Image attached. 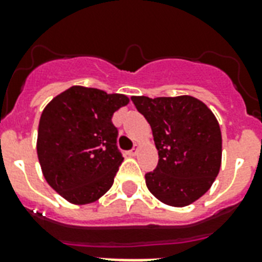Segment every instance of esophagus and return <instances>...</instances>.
<instances>
[{
  "label": "esophagus",
  "instance_id": "34e87169",
  "mask_svg": "<svg viewBox=\"0 0 262 262\" xmlns=\"http://www.w3.org/2000/svg\"><path fill=\"white\" fill-rule=\"evenodd\" d=\"M139 149H140L139 145H137V144H135V148H133L132 151L127 152V154H129V155H130V156H136V155H137V154H139Z\"/></svg>",
  "mask_w": 262,
  "mask_h": 262
}]
</instances>
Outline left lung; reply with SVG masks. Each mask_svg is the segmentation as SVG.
<instances>
[{"instance_id": "8db88e82", "label": "left lung", "mask_w": 262, "mask_h": 262, "mask_svg": "<svg viewBox=\"0 0 262 262\" xmlns=\"http://www.w3.org/2000/svg\"><path fill=\"white\" fill-rule=\"evenodd\" d=\"M151 125L159 163L145 174L148 190L163 204L186 207L211 189L222 164V132L205 103L189 95L132 96Z\"/></svg>"}]
</instances>
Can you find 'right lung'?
<instances>
[{"mask_svg": "<svg viewBox=\"0 0 262 262\" xmlns=\"http://www.w3.org/2000/svg\"><path fill=\"white\" fill-rule=\"evenodd\" d=\"M129 98L73 85L42 111L36 152L47 183L76 205L95 203L113 186L123 162L111 118Z\"/></svg>", "mask_w": 262, "mask_h": 262, "instance_id": "right-lung-1", "label": "right lung"}]
</instances>
